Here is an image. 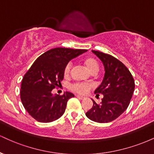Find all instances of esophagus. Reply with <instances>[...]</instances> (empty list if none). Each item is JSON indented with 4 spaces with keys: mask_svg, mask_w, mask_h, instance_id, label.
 Returning <instances> with one entry per match:
<instances>
[{
    "mask_svg": "<svg viewBox=\"0 0 154 154\" xmlns=\"http://www.w3.org/2000/svg\"><path fill=\"white\" fill-rule=\"evenodd\" d=\"M77 98H79V99H80V100H83V99H84V98H85V97L82 96V95H77Z\"/></svg>",
    "mask_w": 154,
    "mask_h": 154,
    "instance_id": "34e87169",
    "label": "esophagus"
}]
</instances>
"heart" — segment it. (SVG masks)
I'll use <instances>...</instances> for the list:
<instances>
[{
    "instance_id": "obj_1",
    "label": "heart",
    "mask_w": 154,
    "mask_h": 154,
    "mask_svg": "<svg viewBox=\"0 0 154 154\" xmlns=\"http://www.w3.org/2000/svg\"><path fill=\"white\" fill-rule=\"evenodd\" d=\"M82 63L85 65V66L88 69V71L92 74L96 73L98 72V69H99V65H98V61L94 58L91 57V56H88V57H85V59H83ZM72 64L71 62L66 63L64 69H63V75H64V77H69L72 71ZM92 88H93V85L85 84V83L81 82H75L70 85L71 91L81 95H84L88 93L90 91V90H91Z\"/></svg>"
}]
</instances>
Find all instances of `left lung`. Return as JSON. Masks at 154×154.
I'll list each match as a JSON object with an SVG mask.
<instances>
[{
  "mask_svg": "<svg viewBox=\"0 0 154 154\" xmlns=\"http://www.w3.org/2000/svg\"><path fill=\"white\" fill-rule=\"evenodd\" d=\"M103 63L105 76L101 85L95 90L97 95L102 94L101 103H96L86 113L88 119L95 122L114 121L128 109L135 90L132 74L122 62L110 54L92 51Z\"/></svg>",
  "mask_w": 154,
  "mask_h": 154,
  "instance_id": "1",
  "label": "left lung"
}]
</instances>
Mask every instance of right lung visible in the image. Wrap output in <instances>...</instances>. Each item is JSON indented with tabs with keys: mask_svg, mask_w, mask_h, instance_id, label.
Masks as SVG:
<instances>
[{
	"mask_svg": "<svg viewBox=\"0 0 154 154\" xmlns=\"http://www.w3.org/2000/svg\"><path fill=\"white\" fill-rule=\"evenodd\" d=\"M85 51V49L56 48L35 60L23 77L20 91L22 103L32 117L46 123L63 115L67 101L75 95L69 92L53 95L51 91L61 85L66 63Z\"/></svg>",
	"mask_w": 154,
	"mask_h": 154,
	"instance_id": "1",
	"label": "right lung"
}]
</instances>
